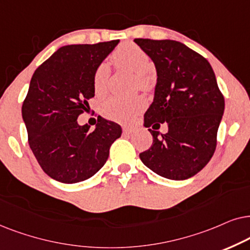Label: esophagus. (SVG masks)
Here are the masks:
<instances>
[{
  "mask_svg": "<svg viewBox=\"0 0 250 250\" xmlns=\"http://www.w3.org/2000/svg\"><path fill=\"white\" fill-rule=\"evenodd\" d=\"M135 130H136L135 127H123V132H125V135H130Z\"/></svg>",
  "mask_w": 250,
  "mask_h": 250,
  "instance_id": "esophagus-1",
  "label": "esophagus"
}]
</instances>
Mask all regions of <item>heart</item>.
Returning a JSON list of instances; mask_svg holds the SVG:
<instances>
[{"instance_id": "obj_1", "label": "heart", "mask_w": 250, "mask_h": 250, "mask_svg": "<svg viewBox=\"0 0 250 250\" xmlns=\"http://www.w3.org/2000/svg\"><path fill=\"white\" fill-rule=\"evenodd\" d=\"M112 62L121 68H127L137 74L138 85L142 89H149L152 85L148 72L151 71V59L141 46L135 43H123L112 53ZM109 75L108 66L101 64L96 68L94 74V90L96 95L105 94L107 88ZM146 106V101L142 96L132 98L111 97L102 106V113L105 118L113 121L127 123L130 122L139 112Z\"/></svg>"}]
</instances>
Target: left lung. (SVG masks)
Returning <instances> with one entry per match:
<instances>
[{
    "mask_svg": "<svg viewBox=\"0 0 250 250\" xmlns=\"http://www.w3.org/2000/svg\"><path fill=\"white\" fill-rule=\"evenodd\" d=\"M135 43L154 62L158 75L144 125H168L161 136L148 129L153 144L139 158L162 177L188 179L210 161L216 148L225 103L215 73L207 59L181 42L135 39Z\"/></svg>",
    "mask_w": 250,
    "mask_h": 250,
    "instance_id": "1",
    "label": "left lung"
}]
</instances>
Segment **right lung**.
Wrapping results in <instances>:
<instances>
[{"label":"right lung","mask_w":250,"mask_h":250,"mask_svg":"<svg viewBox=\"0 0 250 250\" xmlns=\"http://www.w3.org/2000/svg\"><path fill=\"white\" fill-rule=\"evenodd\" d=\"M119 40L59 48L32 76L21 107L28 143L43 171L74 184L105 165L109 147L122 134L118 123L99 118L95 130L80 125L79 115L95 96L94 74Z\"/></svg>","instance_id":"right-lung-1"}]
</instances>
